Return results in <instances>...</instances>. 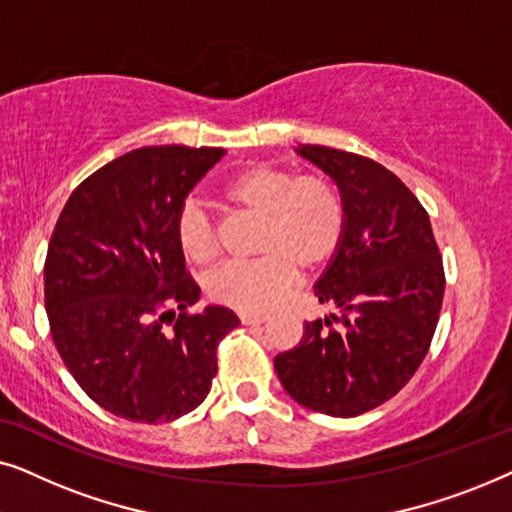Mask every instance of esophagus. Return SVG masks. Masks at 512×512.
Listing matches in <instances>:
<instances>
[{"instance_id": "1", "label": "esophagus", "mask_w": 512, "mask_h": 512, "mask_svg": "<svg viewBox=\"0 0 512 512\" xmlns=\"http://www.w3.org/2000/svg\"><path fill=\"white\" fill-rule=\"evenodd\" d=\"M237 317H240L242 324H263V321H268L265 314H254V312H237Z\"/></svg>"}]
</instances>
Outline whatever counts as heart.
Returning <instances> with one entry per match:
<instances>
[{"instance_id":"b5f03b06","label":"heart","mask_w":512,"mask_h":512,"mask_svg":"<svg viewBox=\"0 0 512 512\" xmlns=\"http://www.w3.org/2000/svg\"><path fill=\"white\" fill-rule=\"evenodd\" d=\"M223 198L261 221L251 263L223 265L207 279L216 303L240 312H265L289 291L293 268L324 265L345 233V202L324 174H300L272 165H254L233 174ZM177 242L188 261L212 263L219 254L216 230L198 202H186L177 216Z\"/></svg>"}]
</instances>
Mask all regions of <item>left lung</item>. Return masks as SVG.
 Segmentation results:
<instances>
[{"label":"left lung","instance_id":"1","mask_svg":"<svg viewBox=\"0 0 512 512\" xmlns=\"http://www.w3.org/2000/svg\"><path fill=\"white\" fill-rule=\"evenodd\" d=\"M298 156L324 170L345 202L340 247L314 284L338 314L305 321L303 338L275 356L293 401L356 417L401 391L429 352L445 293L443 258L426 209L375 160L319 144Z\"/></svg>","mask_w":512,"mask_h":512}]
</instances>
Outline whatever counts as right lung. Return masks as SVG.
Returning <instances> with one entry per match:
<instances>
[{
    "instance_id": "right-lung-1",
    "label": "right lung",
    "mask_w": 512,
    "mask_h": 512,
    "mask_svg": "<svg viewBox=\"0 0 512 512\" xmlns=\"http://www.w3.org/2000/svg\"><path fill=\"white\" fill-rule=\"evenodd\" d=\"M223 149L144 146L76 186L44 265L55 347L79 387L111 415L172 422L205 401L216 347L240 324L200 300L177 242V216ZM177 304L182 312L169 310Z\"/></svg>"
}]
</instances>
